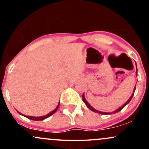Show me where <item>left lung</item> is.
Here are the masks:
<instances>
[{
  "mask_svg": "<svg viewBox=\"0 0 149 149\" xmlns=\"http://www.w3.org/2000/svg\"><path fill=\"white\" fill-rule=\"evenodd\" d=\"M136 76H137V68H136ZM135 90H136V85H135V86H134V90H133V93L132 94V95H131V96H130V98H129V100H128L127 101V102H126L124 104H123V105L121 106L120 107L118 108V109H116V111H112V112H102V111H100L96 110V109H94V108L92 107V106L90 105V104L88 103V101H87L86 100H85V97L84 93H83V97H82V99H83V102H84V103L85 104V105L87 106V107H88V109H90V110L92 111H93V112H95V113H100V114H103V115H107V114H108V115H109V114L116 113H118V112H119L120 111H121V110H122V109H123V108H124L125 107V106L127 105V104L128 103H129L130 102L132 99L133 96H134V91H135Z\"/></svg>",
  "mask_w": 149,
  "mask_h": 149,
  "instance_id": "1",
  "label": "left lung"
}]
</instances>
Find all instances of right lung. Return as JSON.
Wrapping results in <instances>:
<instances>
[{"label":"right lung","instance_id":"right-lung-1","mask_svg":"<svg viewBox=\"0 0 149 149\" xmlns=\"http://www.w3.org/2000/svg\"><path fill=\"white\" fill-rule=\"evenodd\" d=\"M59 104H58V105L57 106V107H56L55 109H54V110L52 111H51L50 113H49L47 114V115L43 116H40V117H34V116H29L23 115V114L19 112L18 111H17V112L19 113L20 114V115H22L23 116H24V117L27 118H29V119L33 120H42L47 118H48V117H49V116H51L52 115H53V114H54V113L57 111V109H58V108H59Z\"/></svg>","mask_w":149,"mask_h":149}]
</instances>
